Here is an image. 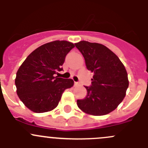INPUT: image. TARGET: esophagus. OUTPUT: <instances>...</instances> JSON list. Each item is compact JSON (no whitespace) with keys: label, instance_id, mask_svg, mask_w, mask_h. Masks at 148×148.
Returning <instances> with one entry per match:
<instances>
[{"label":"esophagus","instance_id":"34e87169","mask_svg":"<svg viewBox=\"0 0 148 148\" xmlns=\"http://www.w3.org/2000/svg\"><path fill=\"white\" fill-rule=\"evenodd\" d=\"M79 82H74V86H79Z\"/></svg>","mask_w":148,"mask_h":148}]
</instances>
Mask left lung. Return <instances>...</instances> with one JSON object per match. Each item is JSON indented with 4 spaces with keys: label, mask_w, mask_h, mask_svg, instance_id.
Instances as JSON below:
<instances>
[{
    "label": "left lung",
    "mask_w": 148,
    "mask_h": 148,
    "mask_svg": "<svg viewBox=\"0 0 148 148\" xmlns=\"http://www.w3.org/2000/svg\"><path fill=\"white\" fill-rule=\"evenodd\" d=\"M84 58L88 70L94 73L87 93L77 106L86 114L105 115L122 102L129 86L127 73L118 56L102 44L82 41L75 44Z\"/></svg>",
    "instance_id": "left-lung-1"
}]
</instances>
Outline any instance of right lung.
Segmentation results:
<instances>
[{
	"label": "right lung",
	"instance_id": "1",
	"mask_svg": "<svg viewBox=\"0 0 148 148\" xmlns=\"http://www.w3.org/2000/svg\"><path fill=\"white\" fill-rule=\"evenodd\" d=\"M74 47L66 41H54L39 46L19 67L15 84L19 99L36 113L51 111L57 107L65 89L74 85L71 79L55 77L63 70L67 53Z\"/></svg>",
	"mask_w": 148,
	"mask_h": 148
}]
</instances>
